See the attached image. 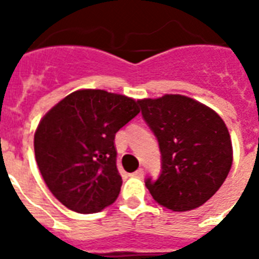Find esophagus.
Returning a JSON list of instances; mask_svg holds the SVG:
<instances>
[{
    "mask_svg": "<svg viewBox=\"0 0 259 259\" xmlns=\"http://www.w3.org/2000/svg\"><path fill=\"white\" fill-rule=\"evenodd\" d=\"M132 176L137 177V179H142V177H144V169L140 168V169H137L134 173H132Z\"/></svg>",
    "mask_w": 259,
    "mask_h": 259,
    "instance_id": "obj_1",
    "label": "esophagus"
}]
</instances>
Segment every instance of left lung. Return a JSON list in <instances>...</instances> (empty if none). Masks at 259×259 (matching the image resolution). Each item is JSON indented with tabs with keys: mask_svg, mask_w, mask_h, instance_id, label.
I'll return each instance as SVG.
<instances>
[{
	"mask_svg": "<svg viewBox=\"0 0 259 259\" xmlns=\"http://www.w3.org/2000/svg\"><path fill=\"white\" fill-rule=\"evenodd\" d=\"M142 117L157 137L162 172L145 183L158 204L175 212L203 205L225 183L233 165V144L221 115L180 94L138 99Z\"/></svg>",
	"mask_w": 259,
	"mask_h": 259,
	"instance_id": "left-lung-1",
	"label": "left lung"
}]
</instances>
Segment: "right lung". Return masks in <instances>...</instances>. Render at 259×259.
<instances>
[{
	"mask_svg": "<svg viewBox=\"0 0 259 259\" xmlns=\"http://www.w3.org/2000/svg\"><path fill=\"white\" fill-rule=\"evenodd\" d=\"M140 113L137 102L105 90H76L40 119L34 157L52 195L79 213L99 212L117 200L115 133Z\"/></svg>",
	"mask_w": 259,
	"mask_h": 259,
	"instance_id": "right-lung-1",
	"label": "right lung"
}]
</instances>
